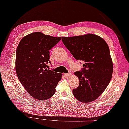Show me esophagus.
<instances>
[{
  "label": "esophagus",
  "instance_id": "esophagus-1",
  "mask_svg": "<svg viewBox=\"0 0 129 129\" xmlns=\"http://www.w3.org/2000/svg\"><path fill=\"white\" fill-rule=\"evenodd\" d=\"M64 75H65V76H66L67 77H69L71 75V74H70V73H69V74H65Z\"/></svg>",
  "mask_w": 129,
  "mask_h": 129
}]
</instances>
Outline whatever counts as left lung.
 <instances>
[{"label":"left lung","instance_id":"left-lung-1","mask_svg":"<svg viewBox=\"0 0 129 129\" xmlns=\"http://www.w3.org/2000/svg\"><path fill=\"white\" fill-rule=\"evenodd\" d=\"M62 40L75 59L84 62L82 71L74 74L80 84L73 90V94L81 102L94 101L105 90L112 76L113 62L108 44L92 34L62 37Z\"/></svg>","mask_w":129,"mask_h":129}]
</instances>
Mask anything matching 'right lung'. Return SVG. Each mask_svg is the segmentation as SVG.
Returning a JSON list of instances; mask_svg holds the SVG:
<instances>
[{"mask_svg":"<svg viewBox=\"0 0 129 129\" xmlns=\"http://www.w3.org/2000/svg\"><path fill=\"white\" fill-rule=\"evenodd\" d=\"M61 40L40 32L22 39L16 50V71L19 81L31 96L46 101L55 92L62 74L47 69L50 63L49 50Z\"/></svg>","mask_w":129,"mask_h":129,"instance_id":"1","label":"right lung"}]
</instances>
